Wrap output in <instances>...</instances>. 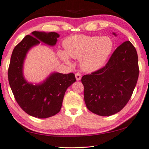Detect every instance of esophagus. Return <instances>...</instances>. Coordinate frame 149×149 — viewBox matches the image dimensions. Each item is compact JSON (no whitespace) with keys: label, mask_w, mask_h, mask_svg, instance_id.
I'll return each mask as SVG.
<instances>
[{"label":"esophagus","mask_w":149,"mask_h":149,"mask_svg":"<svg viewBox=\"0 0 149 149\" xmlns=\"http://www.w3.org/2000/svg\"><path fill=\"white\" fill-rule=\"evenodd\" d=\"M75 78H76L77 81H79L81 78V74H79V73H76L75 74Z\"/></svg>","instance_id":"obj_1"}]
</instances>
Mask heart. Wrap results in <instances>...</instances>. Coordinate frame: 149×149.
<instances>
[{"instance_id":"heart-1","label":"heart","mask_w":149,"mask_h":149,"mask_svg":"<svg viewBox=\"0 0 149 149\" xmlns=\"http://www.w3.org/2000/svg\"><path fill=\"white\" fill-rule=\"evenodd\" d=\"M65 51L59 50V56L65 63L70 64V57L80 59V67L86 72L99 70L104 65L112 52L114 43L109 37L76 35L63 41Z\"/></svg>"}]
</instances>
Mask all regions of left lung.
Masks as SVG:
<instances>
[{
    "label": "left lung",
    "instance_id": "1",
    "mask_svg": "<svg viewBox=\"0 0 149 149\" xmlns=\"http://www.w3.org/2000/svg\"><path fill=\"white\" fill-rule=\"evenodd\" d=\"M139 74L136 49L130 41L124 42L104 68L82 77L86 107L102 116L120 112L131 97Z\"/></svg>",
    "mask_w": 149,
    "mask_h": 149
}]
</instances>
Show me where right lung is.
I'll return each mask as SVG.
<instances>
[{
	"label": "right lung",
	"mask_w": 149,
	"mask_h": 149,
	"mask_svg": "<svg viewBox=\"0 0 149 149\" xmlns=\"http://www.w3.org/2000/svg\"><path fill=\"white\" fill-rule=\"evenodd\" d=\"M59 37V35L55 32L35 31L15 47L10 57L8 77L15 100L26 113L38 118L53 116L60 111L66 90L76 79L73 73L53 72L43 82L29 83L23 75L24 61L33 47L41 42L54 46Z\"/></svg>",
	"instance_id": "1"
}]
</instances>
